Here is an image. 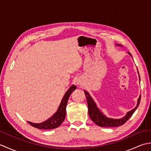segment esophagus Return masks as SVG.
Returning <instances> with one entry per match:
<instances>
[{"instance_id": "34e87169", "label": "esophagus", "mask_w": 151, "mask_h": 151, "mask_svg": "<svg viewBox=\"0 0 151 151\" xmlns=\"http://www.w3.org/2000/svg\"><path fill=\"white\" fill-rule=\"evenodd\" d=\"M82 79H81V78L78 79V80H77V81H76V84L81 86V85H82Z\"/></svg>"}]
</instances>
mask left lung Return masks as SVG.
<instances>
[{"label": "left lung", "mask_w": 151, "mask_h": 151, "mask_svg": "<svg viewBox=\"0 0 151 151\" xmlns=\"http://www.w3.org/2000/svg\"><path fill=\"white\" fill-rule=\"evenodd\" d=\"M116 45L121 47V45L119 44H117ZM128 53H129L130 56H132L130 52ZM137 73H138L139 80L140 81V77L138 71H137ZM84 91L85 93L86 99H87V102L88 106V114L89 117H90L91 119L93 121V123L98 125V126L101 127H115L121 126V125L124 124L128 120H129V119L132 116V114L134 113V111L136 110L137 107L139 106V102L141 101V95H139L138 99H137V105L135 108L132 109V110L128 111L127 114L125 115L123 117H122L121 119H112L107 117L105 115H104L103 113L99 110L97 104L95 103V102L91 97L90 95H89V93L86 90H84Z\"/></svg>", "instance_id": "8db88e82"}]
</instances>
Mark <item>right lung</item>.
<instances>
[{
  "instance_id": "obj_1",
  "label": "right lung",
  "mask_w": 151,
  "mask_h": 151,
  "mask_svg": "<svg viewBox=\"0 0 151 151\" xmlns=\"http://www.w3.org/2000/svg\"><path fill=\"white\" fill-rule=\"evenodd\" d=\"M76 88V86L72 85L68 89V90L65 92L62 101L60 102V104L58 108V110L52 117H50L47 120L40 123H34L30 121H28V123L31 126L39 129L49 130L56 129V128L60 127L65 118L66 106L67 104V101H68V99L69 98V96L72 93L73 91L75 90Z\"/></svg>"
}]
</instances>
